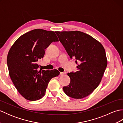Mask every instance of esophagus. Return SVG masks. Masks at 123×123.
<instances>
[{
	"instance_id": "1",
	"label": "esophagus",
	"mask_w": 123,
	"mask_h": 123,
	"mask_svg": "<svg viewBox=\"0 0 123 123\" xmlns=\"http://www.w3.org/2000/svg\"><path fill=\"white\" fill-rule=\"evenodd\" d=\"M66 74V73L65 72H60V75H64Z\"/></svg>"
}]
</instances>
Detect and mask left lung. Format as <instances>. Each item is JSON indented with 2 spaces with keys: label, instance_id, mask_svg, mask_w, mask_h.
<instances>
[{
  "label": "left lung",
  "instance_id": "left-lung-1",
  "mask_svg": "<svg viewBox=\"0 0 123 123\" xmlns=\"http://www.w3.org/2000/svg\"><path fill=\"white\" fill-rule=\"evenodd\" d=\"M70 58L75 59L78 71L68 74L70 84L63 87L67 96L82 99L98 87L107 65L105 49L92 36L80 31L55 32Z\"/></svg>",
  "mask_w": 123,
  "mask_h": 123
}]
</instances>
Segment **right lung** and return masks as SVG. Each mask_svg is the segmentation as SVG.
<instances>
[{"mask_svg": "<svg viewBox=\"0 0 123 123\" xmlns=\"http://www.w3.org/2000/svg\"><path fill=\"white\" fill-rule=\"evenodd\" d=\"M57 41L53 31L35 29L20 36L10 49L7 63L10 79L26 99L35 101L42 98L49 81L60 74L55 69L39 70L37 63L45 49Z\"/></svg>", "mask_w": 123, "mask_h": 123, "instance_id": "right-lung-1", "label": "right lung"}]
</instances>
